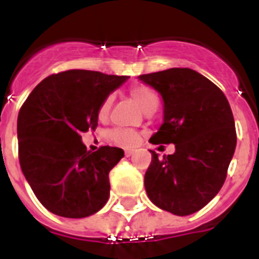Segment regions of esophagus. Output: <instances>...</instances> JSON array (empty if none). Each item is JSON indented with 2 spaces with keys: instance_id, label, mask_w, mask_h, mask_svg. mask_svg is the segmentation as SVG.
<instances>
[{
  "instance_id": "34e87169",
  "label": "esophagus",
  "mask_w": 259,
  "mask_h": 259,
  "mask_svg": "<svg viewBox=\"0 0 259 259\" xmlns=\"http://www.w3.org/2000/svg\"><path fill=\"white\" fill-rule=\"evenodd\" d=\"M124 154H125V157H130V155H132V154H134V150H131V149L124 150Z\"/></svg>"
}]
</instances>
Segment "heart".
Instances as JSON below:
<instances>
[{
    "label": "heart",
    "mask_w": 259,
    "mask_h": 259,
    "mask_svg": "<svg viewBox=\"0 0 259 259\" xmlns=\"http://www.w3.org/2000/svg\"><path fill=\"white\" fill-rule=\"evenodd\" d=\"M130 95L134 98L135 102L140 106V109L143 110L144 113H148L149 110L157 109L158 97L153 89L144 85H135L130 91ZM111 105H113V97L109 96V97L105 98L104 102L100 106V109H98V115H100V118H106L109 115ZM109 137L115 144H119V145L123 146H134L140 140L139 134L132 131V130H115V131L110 132Z\"/></svg>",
    "instance_id": "heart-1"
}]
</instances>
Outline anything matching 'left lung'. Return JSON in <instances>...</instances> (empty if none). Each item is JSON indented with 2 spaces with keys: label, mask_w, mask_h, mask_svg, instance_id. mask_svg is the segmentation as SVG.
Returning <instances> with one entry per match:
<instances>
[{
  "label": "left lung",
  "mask_w": 259,
  "mask_h": 259,
  "mask_svg": "<svg viewBox=\"0 0 259 259\" xmlns=\"http://www.w3.org/2000/svg\"><path fill=\"white\" fill-rule=\"evenodd\" d=\"M163 101V123L152 144H174L175 153L158 158L145 172V191L155 206L179 217L202 209L218 194L236 149L228 100L218 87L192 68L140 75Z\"/></svg>",
  "instance_id": "obj_1"
}]
</instances>
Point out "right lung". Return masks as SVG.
I'll list each match as a JSON object with an SVG mask.
<instances>
[{
  "instance_id": "right-lung-1",
  "label": "right lung",
  "mask_w": 259,
  "mask_h": 259,
  "mask_svg": "<svg viewBox=\"0 0 259 259\" xmlns=\"http://www.w3.org/2000/svg\"><path fill=\"white\" fill-rule=\"evenodd\" d=\"M128 76L68 70L36 87L18 115L19 162L32 191L53 214L85 218L105 206L110 170L124 152L87 150L80 135L95 131L98 109Z\"/></svg>"
}]
</instances>
